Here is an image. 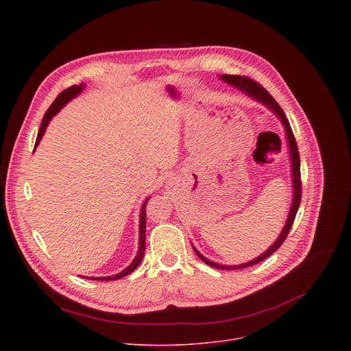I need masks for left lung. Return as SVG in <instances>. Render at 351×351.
<instances>
[{
	"instance_id": "8db88e82",
	"label": "left lung",
	"mask_w": 351,
	"mask_h": 351,
	"mask_svg": "<svg viewBox=\"0 0 351 351\" xmlns=\"http://www.w3.org/2000/svg\"><path fill=\"white\" fill-rule=\"evenodd\" d=\"M221 79H223L226 83L234 86V87H239L240 90H243L245 94L252 95L253 98H256L257 101L265 104L269 110H272L278 117L279 119L282 121V123L285 125V129H286V136H287V141H289V147H290V157H291V176H293V187H294V197H293V204H291V208H290V213H289V218L286 221V225L280 233V236L278 237V240L267 250V252L264 254H261L258 258L250 261L247 264H243V265H234V267H228V265H221V264H217V263H213L210 260H207L206 257H203L202 254H199L197 250L194 248L195 254L199 257V260H203L207 265L213 267V268H217V269H241V268H247V267H252V265H256L261 261H264L265 258H268L271 254H274L276 250L283 244V241L286 240L290 229H291V225L294 222V218H295V214L298 211V207H300V202H302V173H300V154H298V148H297V143H295V137L293 134V130L290 128V123L283 112V110L280 108V106L275 101V98L260 84L257 83L256 80L250 79L247 76H240V75H222Z\"/></svg>"
}]
</instances>
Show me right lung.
Instances as JSON below:
<instances>
[{
  "mask_svg": "<svg viewBox=\"0 0 351 351\" xmlns=\"http://www.w3.org/2000/svg\"><path fill=\"white\" fill-rule=\"evenodd\" d=\"M82 88H83V84H80V86H71V87H68L66 90H64V91H61L60 93V95L54 99V103L49 106V108L45 111V114H44V117H43V121H41V126H40V130H38V133H37V138H36V145L40 143V140H41V137H43V134H44V132H45V128H47V125H48V122H49V119H51L68 101L69 99H72L75 95H77L80 91H82ZM148 199L149 198H147L145 202H144V204H143V207H141V213H140V239H138V252H137V256H136V258L133 260V263L126 268V269H123L121 274H118V275H114V276H108V278H93L94 280H117V279H121V278H123V276H126V275H129V274H132L137 267H138V264L141 263V260H143V256H144V250H145V206H147V203H148Z\"/></svg>",
  "mask_w": 351,
  "mask_h": 351,
  "instance_id": "add662e5",
  "label": "right lung"
}]
</instances>
